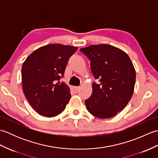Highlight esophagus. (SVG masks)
Segmentation results:
<instances>
[{
	"instance_id": "1",
	"label": "esophagus",
	"mask_w": 158,
	"mask_h": 158,
	"mask_svg": "<svg viewBox=\"0 0 158 158\" xmlns=\"http://www.w3.org/2000/svg\"><path fill=\"white\" fill-rule=\"evenodd\" d=\"M80 88H80V87H79V86H74V87H73V89L75 92H78L79 91Z\"/></svg>"
}]
</instances>
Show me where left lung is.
Returning a JSON list of instances; mask_svg holds the SVG:
<instances>
[{"label":"left lung","instance_id":"8db88e82","mask_svg":"<svg viewBox=\"0 0 158 158\" xmlns=\"http://www.w3.org/2000/svg\"><path fill=\"white\" fill-rule=\"evenodd\" d=\"M80 50L90 60V67L98 83H93L92 94L85 106L92 115L110 118L122 110L133 95L136 70L123 50L107 44L89 45Z\"/></svg>","mask_w":158,"mask_h":158}]
</instances>
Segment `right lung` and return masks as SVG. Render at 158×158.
Returning a JSON list of instances; mask_svg holds the SVG:
<instances>
[{
	"label": "right lung",
	"instance_id": "right-lung-1",
	"mask_svg": "<svg viewBox=\"0 0 158 158\" xmlns=\"http://www.w3.org/2000/svg\"><path fill=\"white\" fill-rule=\"evenodd\" d=\"M78 47L62 44L42 46L30 54L22 67L23 93L39 115L51 117L65 109L71 98L69 86L56 83L64 74L70 57Z\"/></svg>",
	"mask_w": 158,
	"mask_h": 158
}]
</instances>
